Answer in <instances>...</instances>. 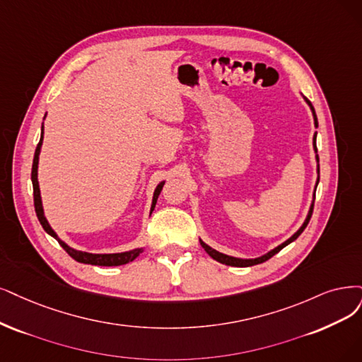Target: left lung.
<instances>
[{"label": "left lung", "mask_w": 362, "mask_h": 362, "mask_svg": "<svg viewBox=\"0 0 362 362\" xmlns=\"http://www.w3.org/2000/svg\"><path fill=\"white\" fill-rule=\"evenodd\" d=\"M303 98H304V101L307 103V105L310 107V110H312V115H313V120H315V128H317V117H316V113H315V109H313V105H312V103L307 100L304 95H303ZM316 136H317V132H315V136H313V149H315V158H316V173H317V177H316V185H315V192H316V188H317V183H319V156H317V149H316ZM315 192H313V199H312V204H310V207H309V211H307V216H305V219H304V222H303V225L300 226V228L297 230V233H293L286 242H284L282 245H279L277 247H274V249H272L270 252H267V253H264V255H261V257H258V258H235V257H230V255H225V253H221V252H218V250H215L213 247H210L209 245H206L202 238H199V243H202V246H203V249L209 253V255L213 258V259H216L218 262H221V264H225V265H233V267H250V265H255V264H261V262H265L267 259H270L273 255H276L277 252H280L282 250L285 246H288L289 243H292L293 240H297L298 238V235L304 231V228L307 226V223H309V221H310V218H312V211H313V203H315Z\"/></svg>", "instance_id": "obj_1"}]
</instances>
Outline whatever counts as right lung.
Masks as SVG:
<instances>
[{"instance_id":"add662e5","label":"right lung","mask_w":362,"mask_h":362,"mask_svg":"<svg viewBox=\"0 0 362 362\" xmlns=\"http://www.w3.org/2000/svg\"><path fill=\"white\" fill-rule=\"evenodd\" d=\"M46 119V115H45ZM43 136H45V127L42 125V136H40V141L37 144V149L34 153V160H33V171H31V180H33V189H34V207H35V213H37V218L42 223L43 230L52 235L55 240H58V243L64 247V250L69 253V255L76 259L77 262H82V264H90V265H101V267H115V265H124L128 264L131 261L136 259L140 253L144 250V247H137V249H132V250H127V252H119V253H89V252H82V250H77L71 246L66 245L64 240H61L58 237V234L53 231V228L50 226L49 221L45 216V209H43V203H42V194H40V185H38V159H40V152H42V144H43ZM165 180L159 182L158 186L153 191V198H152V206H151V213L153 211L156 202H158V197L163 191V186H164Z\"/></svg>"}]
</instances>
